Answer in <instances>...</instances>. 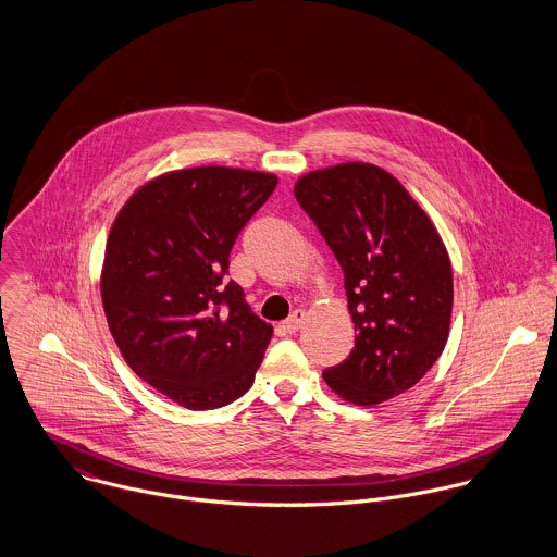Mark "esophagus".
I'll return each mask as SVG.
<instances>
[{
	"instance_id": "esophagus-1",
	"label": "esophagus",
	"mask_w": 557,
	"mask_h": 557,
	"mask_svg": "<svg viewBox=\"0 0 557 557\" xmlns=\"http://www.w3.org/2000/svg\"><path fill=\"white\" fill-rule=\"evenodd\" d=\"M302 321H305V311H302V309H296V311L289 315V319L283 321V330H285L287 334H296V332L300 330Z\"/></svg>"
}]
</instances>
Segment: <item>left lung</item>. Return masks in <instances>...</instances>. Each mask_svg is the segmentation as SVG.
I'll return each mask as SVG.
<instances>
[{
	"instance_id": "8db88e82",
	"label": "left lung",
	"mask_w": 557,
	"mask_h": 557,
	"mask_svg": "<svg viewBox=\"0 0 557 557\" xmlns=\"http://www.w3.org/2000/svg\"><path fill=\"white\" fill-rule=\"evenodd\" d=\"M302 210L334 252L356 330L349 358L323 371L354 405H377L416 386L446 347L453 268L424 210L395 175L343 162L302 175Z\"/></svg>"
}]
</instances>
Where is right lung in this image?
<instances>
[{
  "label": "right lung",
  "instance_id": "right-lung-1",
  "mask_svg": "<svg viewBox=\"0 0 557 557\" xmlns=\"http://www.w3.org/2000/svg\"><path fill=\"white\" fill-rule=\"evenodd\" d=\"M278 177L193 166L154 177L109 232L100 296L128 367L186 409H216L255 382L272 338L230 274L242 227Z\"/></svg>",
  "mask_w": 557,
  "mask_h": 557
}]
</instances>
